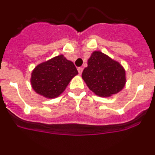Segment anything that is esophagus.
Segmentation results:
<instances>
[{"mask_svg":"<svg viewBox=\"0 0 155 155\" xmlns=\"http://www.w3.org/2000/svg\"><path fill=\"white\" fill-rule=\"evenodd\" d=\"M78 73L80 74H81L82 71H83V68H78Z\"/></svg>","mask_w":155,"mask_h":155,"instance_id":"34e87169","label":"esophagus"}]
</instances>
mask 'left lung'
<instances>
[{"mask_svg": "<svg viewBox=\"0 0 155 155\" xmlns=\"http://www.w3.org/2000/svg\"><path fill=\"white\" fill-rule=\"evenodd\" d=\"M82 78L97 95L107 97L124 88L126 74L118 62L102 52L94 51L87 61V67L82 72Z\"/></svg>", "mask_w": 155, "mask_h": 155, "instance_id": "1", "label": "left lung"}]
</instances>
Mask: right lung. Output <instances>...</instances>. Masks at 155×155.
<instances>
[{"label":"right lung","instance_id":"1","mask_svg":"<svg viewBox=\"0 0 155 155\" xmlns=\"http://www.w3.org/2000/svg\"><path fill=\"white\" fill-rule=\"evenodd\" d=\"M78 74L74 64L63 55L39 64L31 73L32 88L48 98L59 96L75 75Z\"/></svg>","mask_w":155,"mask_h":155}]
</instances>
